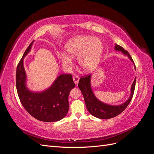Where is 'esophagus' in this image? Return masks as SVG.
Listing matches in <instances>:
<instances>
[{"label":"esophagus","mask_w":154,"mask_h":154,"mask_svg":"<svg viewBox=\"0 0 154 154\" xmlns=\"http://www.w3.org/2000/svg\"><path fill=\"white\" fill-rule=\"evenodd\" d=\"M73 80H74L75 84H76V85H78V82H79V80H80L79 76H78V75H74V76H73Z\"/></svg>","instance_id":"obj_1"}]
</instances>
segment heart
<instances>
[{
  "mask_svg": "<svg viewBox=\"0 0 154 154\" xmlns=\"http://www.w3.org/2000/svg\"><path fill=\"white\" fill-rule=\"evenodd\" d=\"M102 44L92 36H79L70 39L66 46V53L60 56L61 63L64 66L72 65V58H78L81 67L90 72L98 66L102 52Z\"/></svg>",
  "mask_w": 154,
  "mask_h": 154,
  "instance_id": "heart-1",
  "label": "heart"
}]
</instances>
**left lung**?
I'll use <instances>...</instances> for the list:
<instances>
[{
  "label": "left lung",
  "mask_w": 154,
  "mask_h": 154,
  "mask_svg": "<svg viewBox=\"0 0 154 154\" xmlns=\"http://www.w3.org/2000/svg\"><path fill=\"white\" fill-rule=\"evenodd\" d=\"M115 50L116 51H122L123 54L128 56V58L130 59V60L134 63L129 52L127 51H125L122 46L116 45ZM135 68H136V66H135ZM90 80L91 74L88 75V76L86 75L84 77L82 76L79 80V83H78V87H79L80 90L83 94L88 110L94 116L100 119H109L114 118L121 114L127 108V106L131 102L134 95L135 86H136V78H135L132 85H131V94L129 98L126 102L118 106L109 105L107 103L100 102V100L97 99L94 94L92 88H91Z\"/></svg>",
  "instance_id": "left-lung-1"
}]
</instances>
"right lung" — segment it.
<instances>
[{
	"instance_id": "right-lung-1",
	"label": "right lung",
	"mask_w": 154,
	"mask_h": 154,
	"mask_svg": "<svg viewBox=\"0 0 154 154\" xmlns=\"http://www.w3.org/2000/svg\"><path fill=\"white\" fill-rule=\"evenodd\" d=\"M33 42L25 51L17 68L16 86L20 102L25 109L38 120L52 122L64 118L69 109L68 96L75 84L70 74H62L52 85L41 92H33L26 86L24 58L30 51Z\"/></svg>"
}]
</instances>
